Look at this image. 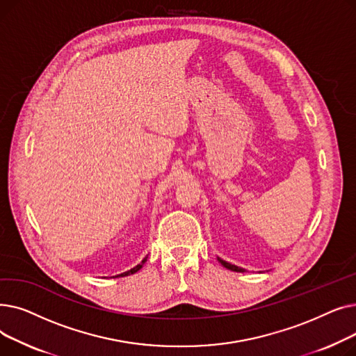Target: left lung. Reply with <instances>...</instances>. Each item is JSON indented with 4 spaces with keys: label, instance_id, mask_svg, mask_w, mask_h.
<instances>
[{
    "label": "left lung",
    "instance_id": "obj_1",
    "mask_svg": "<svg viewBox=\"0 0 356 356\" xmlns=\"http://www.w3.org/2000/svg\"><path fill=\"white\" fill-rule=\"evenodd\" d=\"M218 261H219V263H220L223 267L228 268V270H231V271H236V273H245V271H247L245 268H241V267H238V266H234V264L228 263V261L222 259V258H219V257H218Z\"/></svg>",
    "mask_w": 356,
    "mask_h": 356
}]
</instances>
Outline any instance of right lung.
<instances>
[{"label": "right lung", "mask_w": 356, "mask_h": 356, "mask_svg": "<svg viewBox=\"0 0 356 356\" xmlns=\"http://www.w3.org/2000/svg\"><path fill=\"white\" fill-rule=\"evenodd\" d=\"M147 261V257L141 261L140 264H137L134 268H131V270H128V271H125V273H121V274H118V275H115V277H127V275H131V274H134V273H137L138 270H141L143 268V266H144V263Z\"/></svg>", "instance_id": "add662e5"}]
</instances>
